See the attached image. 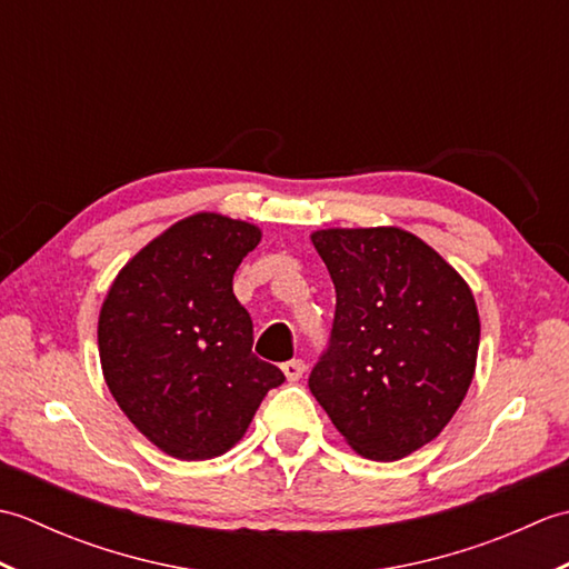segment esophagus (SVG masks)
<instances>
[{"instance_id": "34e87169", "label": "esophagus", "mask_w": 569, "mask_h": 569, "mask_svg": "<svg viewBox=\"0 0 569 569\" xmlns=\"http://www.w3.org/2000/svg\"><path fill=\"white\" fill-rule=\"evenodd\" d=\"M281 369H283L288 381H298L306 373V361L303 359H291V361H286Z\"/></svg>"}]
</instances>
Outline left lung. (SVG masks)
I'll list each match as a JSON object with an SVG mask.
<instances>
[{
    "label": "left lung",
    "instance_id": "left-lung-1",
    "mask_svg": "<svg viewBox=\"0 0 569 569\" xmlns=\"http://www.w3.org/2000/svg\"><path fill=\"white\" fill-rule=\"evenodd\" d=\"M335 283L308 386L347 445L393 462L438 438L475 379L479 312L462 276L398 227L310 234Z\"/></svg>",
    "mask_w": 569,
    "mask_h": 569
}]
</instances>
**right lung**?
<instances>
[{
	"label": "right lung",
	"mask_w": 569,
	"mask_h": 569,
	"mask_svg": "<svg viewBox=\"0 0 569 569\" xmlns=\"http://www.w3.org/2000/svg\"><path fill=\"white\" fill-rule=\"evenodd\" d=\"M257 224L198 212L149 241L107 291L98 322L104 381L137 430L178 459L234 447L283 371L251 352L232 291Z\"/></svg>",
	"instance_id": "obj_1"
}]
</instances>
